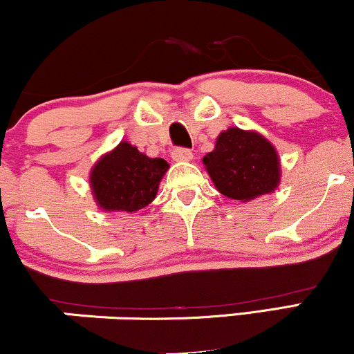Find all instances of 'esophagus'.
Returning a JSON list of instances; mask_svg holds the SVG:
<instances>
[{
	"instance_id": "obj_1",
	"label": "esophagus",
	"mask_w": 354,
	"mask_h": 354,
	"mask_svg": "<svg viewBox=\"0 0 354 354\" xmlns=\"http://www.w3.org/2000/svg\"><path fill=\"white\" fill-rule=\"evenodd\" d=\"M171 158L174 161H191L193 160V153L188 148H174Z\"/></svg>"
}]
</instances>
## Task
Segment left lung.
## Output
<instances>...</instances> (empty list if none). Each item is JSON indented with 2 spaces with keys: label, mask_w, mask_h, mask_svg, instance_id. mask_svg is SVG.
Wrapping results in <instances>:
<instances>
[{
  "label": "left lung",
  "mask_w": 354,
  "mask_h": 354,
  "mask_svg": "<svg viewBox=\"0 0 354 354\" xmlns=\"http://www.w3.org/2000/svg\"><path fill=\"white\" fill-rule=\"evenodd\" d=\"M203 163L216 189L231 200L246 203L273 193L281 180L274 146L256 131L228 128L219 133Z\"/></svg>",
  "instance_id": "obj_1"
}]
</instances>
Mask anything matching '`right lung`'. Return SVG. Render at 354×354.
<instances>
[{"mask_svg": "<svg viewBox=\"0 0 354 354\" xmlns=\"http://www.w3.org/2000/svg\"><path fill=\"white\" fill-rule=\"evenodd\" d=\"M169 165L163 158H148L136 146L121 141L101 156L89 174L93 196L104 211H135L156 198L161 178Z\"/></svg>", "mask_w": 354, "mask_h": 354, "instance_id": "1", "label": "right lung"}]
</instances>
